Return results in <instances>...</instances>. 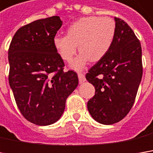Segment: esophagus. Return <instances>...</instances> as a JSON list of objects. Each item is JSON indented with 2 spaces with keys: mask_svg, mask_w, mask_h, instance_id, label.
Instances as JSON below:
<instances>
[{
  "mask_svg": "<svg viewBox=\"0 0 153 153\" xmlns=\"http://www.w3.org/2000/svg\"><path fill=\"white\" fill-rule=\"evenodd\" d=\"M78 77H79V83H83L84 81H85V74H82V73H79L78 74Z\"/></svg>",
  "mask_w": 153,
  "mask_h": 153,
  "instance_id": "1",
  "label": "esophagus"
}]
</instances>
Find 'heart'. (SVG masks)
Returning a JSON list of instances; mask_svg holds the SVG:
<instances>
[{
    "label": "heart",
    "instance_id": "obj_1",
    "mask_svg": "<svg viewBox=\"0 0 153 153\" xmlns=\"http://www.w3.org/2000/svg\"><path fill=\"white\" fill-rule=\"evenodd\" d=\"M115 36V23L109 17L88 16L72 23L67 35H56L53 46L59 57L71 62L79 49L81 51L73 62L72 68L79 70L91 59L98 61L105 57L112 45Z\"/></svg>",
    "mask_w": 153,
    "mask_h": 153
}]
</instances>
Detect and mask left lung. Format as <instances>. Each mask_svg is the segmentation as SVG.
Segmentation results:
<instances>
[{
	"label": "left lung",
	"instance_id": "left-lung-1",
	"mask_svg": "<svg viewBox=\"0 0 153 153\" xmlns=\"http://www.w3.org/2000/svg\"><path fill=\"white\" fill-rule=\"evenodd\" d=\"M142 74L140 41L127 23L115 17L111 48L85 74L95 87L94 96L87 102L92 117L104 125L123 120L134 104Z\"/></svg>",
	"mask_w": 153,
	"mask_h": 153
}]
</instances>
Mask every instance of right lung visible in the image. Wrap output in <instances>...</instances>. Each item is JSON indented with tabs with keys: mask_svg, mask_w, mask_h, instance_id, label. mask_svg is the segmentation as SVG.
<instances>
[{
	"mask_svg": "<svg viewBox=\"0 0 153 153\" xmlns=\"http://www.w3.org/2000/svg\"><path fill=\"white\" fill-rule=\"evenodd\" d=\"M61 25L59 16L27 24L14 33L8 49V81L16 105L26 120L38 126L58 120L79 84L74 71H64L53 46Z\"/></svg>",
	"mask_w": 153,
	"mask_h": 153,
	"instance_id": "add662e5",
	"label": "right lung"
}]
</instances>
